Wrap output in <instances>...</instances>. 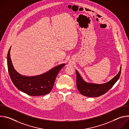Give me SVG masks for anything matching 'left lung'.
<instances>
[{
    "label": "left lung",
    "mask_w": 129,
    "mask_h": 129,
    "mask_svg": "<svg viewBox=\"0 0 129 129\" xmlns=\"http://www.w3.org/2000/svg\"><path fill=\"white\" fill-rule=\"evenodd\" d=\"M121 66L119 72L109 82L103 84H96L93 83H89L85 82L78 71L76 70L77 74V86L80 92L86 96L88 97H98L106 93L111 89L115 83L117 81L121 73Z\"/></svg>",
    "instance_id": "1"
}]
</instances>
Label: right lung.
Returning a JSON list of instances; mask_svg holds the SVG:
<instances>
[{
	"label": "right lung",
	"mask_w": 129,
	"mask_h": 129,
	"mask_svg": "<svg viewBox=\"0 0 129 129\" xmlns=\"http://www.w3.org/2000/svg\"><path fill=\"white\" fill-rule=\"evenodd\" d=\"M11 47L7 57L8 71L11 80L16 87L30 96H41L48 94L51 91L60 70L65 66L62 64L54 67L42 75L34 77L21 75L14 69L10 57Z\"/></svg>",
	"instance_id": "obj_1"
}]
</instances>
